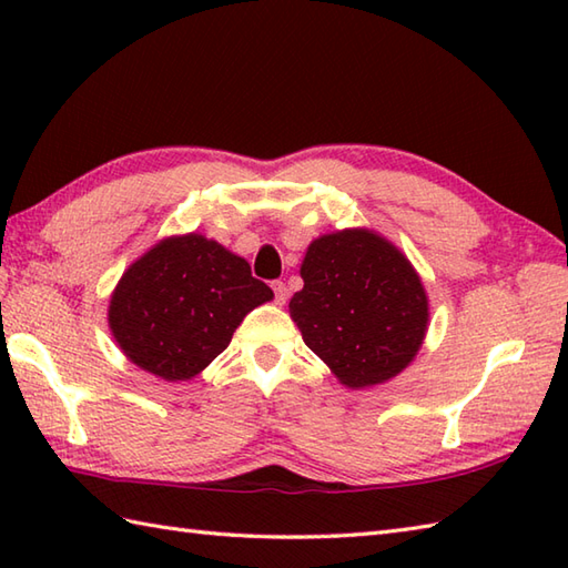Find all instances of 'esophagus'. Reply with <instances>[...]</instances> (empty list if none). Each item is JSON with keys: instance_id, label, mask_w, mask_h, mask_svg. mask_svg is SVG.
Listing matches in <instances>:
<instances>
[{"instance_id": "obj_1", "label": "esophagus", "mask_w": 568, "mask_h": 568, "mask_svg": "<svg viewBox=\"0 0 568 568\" xmlns=\"http://www.w3.org/2000/svg\"><path fill=\"white\" fill-rule=\"evenodd\" d=\"M273 293H275V305H285V300H287V285L281 283V281H275V283H273Z\"/></svg>"}]
</instances>
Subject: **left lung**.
<instances>
[{
  "label": "left lung",
  "instance_id": "obj_1",
  "mask_svg": "<svg viewBox=\"0 0 568 568\" xmlns=\"http://www.w3.org/2000/svg\"><path fill=\"white\" fill-rule=\"evenodd\" d=\"M305 287L291 317L342 385L388 383L413 364L429 327L422 277L393 241L373 229H342L307 246Z\"/></svg>",
  "mask_w": 568,
  "mask_h": 568
}]
</instances>
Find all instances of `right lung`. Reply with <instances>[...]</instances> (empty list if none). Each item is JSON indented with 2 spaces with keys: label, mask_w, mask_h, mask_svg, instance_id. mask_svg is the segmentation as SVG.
<instances>
[{
  "label": "right lung",
  "mask_w": 568,
  "mask_h": 568,
  "mask_svg": "<svg viewBox=\"0 0 568 568\" xmlns=\"http://www.w3.org/2000/svg\"><path fill=\"white\" fill-rule=\"evenodd\" d=\"M273 291L246 258L197 232L165 236L119 277L106 322L122 354L168 383L190 381Z\"/></svg>",
  "instance_id": "1"
}]
</instances>
